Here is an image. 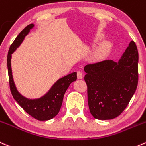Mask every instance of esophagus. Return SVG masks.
Listing matches in <instances>:
<instances>
[{
    "mask_svg": "<svg viewBox=\"0 0 146 146\" xmlns=\"http://www.w3.org/2000/svg\"><path fill=\"white\" fill-rule=\"evenodd\" d=\"M77 76L79 79H82L83 77V75L80 71H78L77 72Z\"/></svg>",
    "mask_w": 146,
    "mask_h": 146,
    "instance_id": "esophagus-1",
    "label": "esophagus"
}]
</instances>
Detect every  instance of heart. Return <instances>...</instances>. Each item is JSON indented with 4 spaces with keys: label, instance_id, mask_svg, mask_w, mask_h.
I'll return each mask as SVG.
<instances>
[{
    "label": "heart",
    "instance_id": "obj_1",
    "mask_svg": "<svg viewBox=\"0 0 146 146\" xmlns=\"http://www.w3.org/2000/svg\"><path fill=\"white\" fill-rule=\"evenodd\" d=\"M106 48H107V46H106V45H105V46H103V47L100 48L98 50L97 53H96V56H101V55H103V53H105V51L106 50Z\"/></svg>",
    "mask_w": 146,
    "mask_h": 146
}]
</instances>
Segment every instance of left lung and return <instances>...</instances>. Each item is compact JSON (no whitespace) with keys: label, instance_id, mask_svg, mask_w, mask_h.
<instances>
[{"label":"left lung","instance_id":"left-lung-1","mask_svg":"<svg viewBox=\"0 0 146 146\" xmlns=\"http://www.w3.org/2000/svg\"><path fill=\"white\" fill-rule=\"evenodd\" d=\"M138 64V49L132 40L118 62L106 60L85 66L88 103L95 118L113 119L122 113L137 88Z\"/></svg>","mask_w":146,"mask_h":146}]
</instances>
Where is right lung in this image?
Listing matches in <instances>:
<instances>
[{
    "mask_svg": "<svg viewBox=\"0 0 146 146\" xmlns=\"http://www.w3.org/2000/svg\"><path fill=\"white\" fill-rule=\"evenodd\" d=\"M33 23L27 25L16 37L11 44L7 57L9 85L11 92L15 101L22 107L24 111L38 121H48L58 114L63 103V96L72 82L77 79V73L73 72L58 79L51 88L42 97L37 99H28L24 97L17 90L13 78L11 70V54L22 43L25 37L33 28Z\"/></svg>",
    "mask_w": 146,
    "mask_h": 146,
    "instance_id": "right-lung-1",
    "label": "right lung"
}]
</instances>
